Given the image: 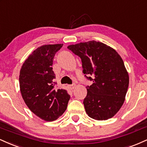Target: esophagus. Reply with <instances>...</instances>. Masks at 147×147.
<instances>
[{"label": "esophagus", "instance_id": "1", "mask_svg": "<svg viewBox=\"0 0 147 147\" xmlns=\"http://www.w3.org/2000/svg\"><path fill=\"white\" fill-rule=\"evenodd\" d=\"M69 87H70V89H74V88L76 87V84H71V85H69Z\"/></svg>", "mask_w": 147, "mask_h": 147}]
</instances>
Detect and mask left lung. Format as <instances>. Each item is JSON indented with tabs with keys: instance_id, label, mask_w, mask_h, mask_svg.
Masks as SVG:
<instances>
[{
	"instance_id": "left-lung-1",
	"label": "left lung",
	"mask_w": 147,
	"mask_h": 147,
	"mask_svg": "<svg viewBox=\"0 0 147 147\" xmlns=\"http://www.w3.org/2000/svg\"><path fill=\"white\" fill-rule=\"evenodd\" d=\"M69 49L80 58L84 75L93 84L87 86L83 104L89 117L106 120L118 113L125 100L129 74L118 52L95 40L71 45Z\"/></svg>"
}]
</instances>
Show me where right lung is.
<instances>
[{"mask_svg":"<svg viewBox=\"0 0 147 147\" xmlns=\"http://www.w3.org/2000/svg\"><path fill=\"white\" fill-rule=\"evenodd\" d=\"M63 44L45 45L34 50L20 69L19 84L25 104L45 121L58 119L67 109L70 96L65 89H54L52 65Z\"/></svg>","mask_w":147,"mask_h":147,"instance_id":"right-lung-1","label":"right lung"}]
</instances>
